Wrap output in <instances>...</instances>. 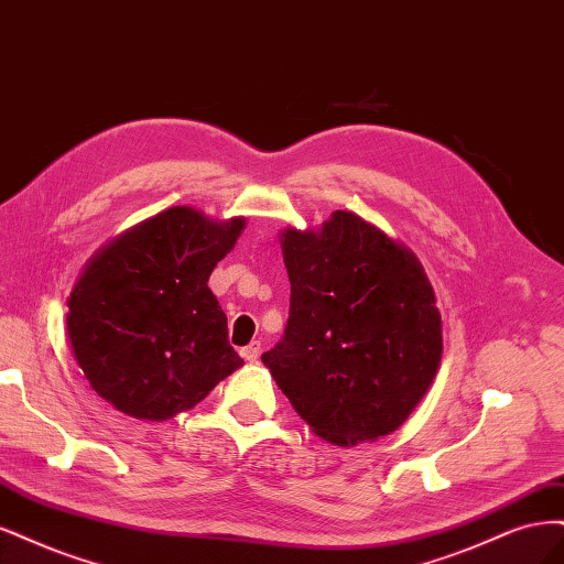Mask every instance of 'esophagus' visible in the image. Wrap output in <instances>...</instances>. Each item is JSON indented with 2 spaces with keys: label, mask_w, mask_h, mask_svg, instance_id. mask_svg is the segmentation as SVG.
Here are the masks:
<instances>
[{
  "label": "esophagus",
  "mask_w": 564,
  "mask_h": 564,
  "mask_svg": "<svg viewBox=\"0 0 564 564\" xmlns=\"http://www.w3.org/2000/svg\"><path fill=\"white\" fill-rule=\"evenodd\" d=\"M260 341H250L248 347H243L241 349V356H243V360H248V362H252V360H258V356H260Z\"/></svg>",
  "instance_id": "obj_1"
}]
</instances>
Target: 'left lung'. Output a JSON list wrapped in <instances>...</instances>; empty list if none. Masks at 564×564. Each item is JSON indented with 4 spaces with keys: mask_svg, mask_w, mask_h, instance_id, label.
<instances>
[{
    "mask_svg": "<svg viewBox=\"0 0 564 564\" xmlns=\"http://www.w3.org/2000/svg\"><path fill=\"white\" fill-rule=\"evenodd\" d=\"M290 314L262 362L290 405L335 445L401 426L443 354L433 288L412 252L337 210L321 231L285 229Z\"/></svg>",
    "mask_w": 564,
    "mask_h": 564,
    "instance_id": "left-lung-1",
    "label": "left lung"
}]
</instances>
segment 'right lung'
<instances>
[{"label": "right lung", "instance_id": "1", "mask_svg": "<svg viewBox=\"0 0 564 564\" xmlns=\"http://www.w3.org/2000/svg\"><path fill=\"white\" fill-rule=\"evenodd\" d=\"M243 227V217L213 223L175 206L88 262L67 302V335L90 387L119 412L171 420L243 366L208 288Z\"/></svg>", "mask_w": 564, "mask_h": 564}]
</instances>
